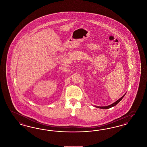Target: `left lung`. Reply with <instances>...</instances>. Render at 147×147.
<instances>
[{"mask_svg":"<svg viewBox=\"0 0 147 147\" xmlns=\"http://www.w3.org/2000/svg\"><path fill=\"white\" fill-rule=\"evenodd\" d=\"M125 94L126 93L121 97V98H120L119 100H117L116 102H115L113 103H112L111 105H109V106H102V107H100V106H94L95 107H96V108H101V109H109V108H111V107H114V106H116L118 103L123 98V97L125 96Z\"/></svg>","mask_w":147,"mask_h":147,"instance_id":"left-lung-1","label":"left lung"}]
</instances>
